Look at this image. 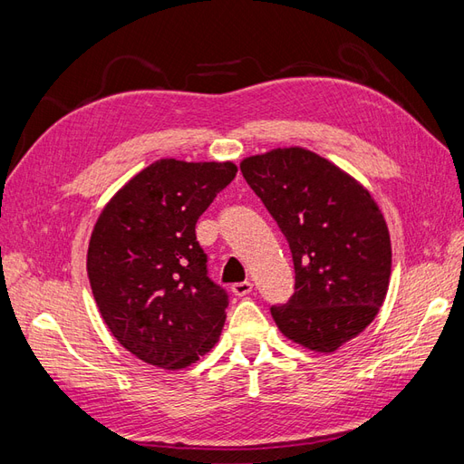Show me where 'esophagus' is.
Instances as JSON below:
<instances>
[{
	"instance_id": "1",
	"label": "esophagus",
	"mask_w": 464,
	"mask_h": 464,
	"mask_svg": "<svg viewBox=\"0 0 464 464\" xmlns=\"http://www.w3.org/2000/svg\"><path fill=\"white\" fill-rule=\"evenodd\" d=\"M254 290V285L249 283V280H244V283H236V285H232V292L236 294L237 298H242V296H247V294Z\"/></svg>"
}]
</instances>
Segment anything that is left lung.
Instances as JSON below:
<instances>
[{
    "mask_svg": "<svg viewBox=\"0 0 464 464\" xmlns=\"http://www.w3.org/2000/svg\"><path fill=\"white\" fill-rule=\"evenodd\" d=\"M240 170L292 254L294 294L271 305L275 323L294 343L333 353L385 300L391 240L382 210L356 179L300 147L249 157Z\"/></svg>",
    "mask_w": 464,
    "mask_h": 464,
    "instance_id": "left-lung-1",
    "label": "left lung"
}]
</instances>
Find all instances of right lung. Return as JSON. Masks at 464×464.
I'll return each mask as SVG.
<instances>
[{
	"mask_svg": "<svg viewBox=\"0 0 464 464\" xmlns=\"http://www.w3.org/2000/svg\"><path fill=\"white\" fill-rule=\"evenodd\" d=\"M232 162L164 159L125 184L98 217L87 254L92 296L123 348L186 368L215 346L228 292L208 278L195 224L236 178Z\"/></svg>",
	"mask_w": 464,
	"mask_h": 464,
	"instance_id": "obj_1",
	"label": "right lung"
}]
</instances>
